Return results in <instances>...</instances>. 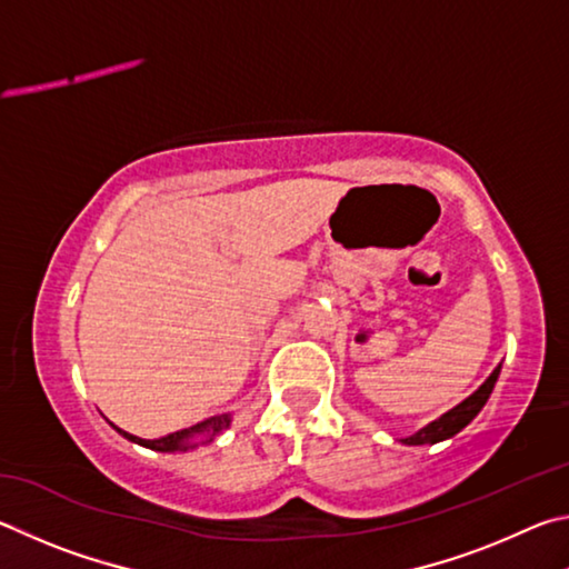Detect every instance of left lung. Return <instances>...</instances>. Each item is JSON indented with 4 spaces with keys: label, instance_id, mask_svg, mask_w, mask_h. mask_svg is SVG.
Listing matches in <instances>:
<instances>
[{
    "label": "left lung",
    "instance_id": "obj_1",
    "mask_svg": "<svg viewBox=\"0 0 569 569\" xmlns=\"http://www.w3.org/2000/svg\"><path fill=\"white\" fill-rule=\"evenodd\" d=\"M500 370H502V362L495 367L492 375L487 377V380L480 387H477V390L470 397H467V400H462L460 405H455L450 412L440 415L437 420H432L430 425H425L422 430H417L415 435L402 437L400 442L402 445H437L442 440H450V437H455L457 432L465 430V427L470 425L477 415H480L485 402L490 400L497 377H500Z\"/></svg>",
    "mask_w": 569,
    "mask_h": 569
}]
</instances>
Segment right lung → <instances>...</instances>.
Instances as JSON below:
<instances>
[{
  "mask_svg": "<svg viewBox=\"0 0 569 569\" xmlns=\"http://www.w3.org/2000/svg\"><path fill=\"white\" fill-rule=\"evenodd\" d=\"M112 425V422H109ZM232 425V415H214V417H207L204 422H197L192 427H187V430H179V432H172L167 437H159V440H142V437H134L129 435L124 430H119V427H114V430L124 437V440L134 442V445H142L147 447V450H154V452H189V450H197V447L202 445H209L217 440V435H222L227 427Z\"/></svg>",
  "mask_w": 569,
  "mask_h": 569,
  "instance_id": "add662e5",
  "label": "right lung"
}]
</instances>
